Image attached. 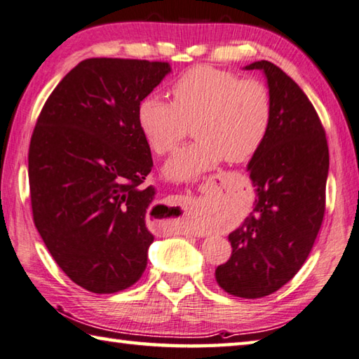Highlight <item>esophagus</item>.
I'll return each mask as SVG.
<instances>
[{
    "mask_svg": "<svg viewBox=\"0 0 359 359\" xmlns=\"http://www.w3.org/2000/svg\"><path fill=\"white\" fill-rule=\"evenodd\" d=\"M174 198V201H175V205H179V207H182L184 208V210L187 212L188 208H190V204H191V199H188V198H184V196H177V194H175V196H172Z\"/></svg>",
    "mask_w": 359,
    "mask_h": 359,
    "instance_id": "1",
    "label": "esophagus"
}]
</instances>
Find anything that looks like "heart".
I'll list each match as a JSON object with an SVG mask.
<instances>
[{
	"label": "heart",
	"mask_w": 359,
	"mask_h": 359,
	"mask_svg": "<svg viewBox=\"0 0 359 359\" xmlns=\"http://www.w3.org/2000/svg\"><path fill=\"white\" fill-rule=\"evenodd\" d=\"M171 94L172 103L151 94L136 109L142 138L157 155L174 151L193 126L198 140L180 149L163 169L169 180L193 182L224 158L250 160L269 135L271 97L257 80L198 66L174 81Z\"/></svg>",
	"instance_id": "1"
}]
</instances>
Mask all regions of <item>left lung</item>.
<instances>
[{"instance_id":"8db88e82","label":"left lung","mask_w":359,"mask_h":359,"mask_svg":"<svg viewBox=\"0 0 359 359\" xmlns=\"http://www.w3.org/2000/svg\"><path fill=\"white\" fill-rule=\"evenodd\" d=\"M262 70L271 97V123L246 171L256 190L252 210L229 233L232 254L215 270L221 289L262 298L297 275L314 245L325 213L330 154L322 122L298 84L270 61Z\"/></svg>"}]
</instances>
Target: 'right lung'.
I'll use <instances>...</instances> for the list:
<instances>
[{"instance_id":"add662e5","label":"right lung","mask_w":359,"mask_h":359,"mask_svg":"<svg viewBox=\"0 0 359 359\" xmlns=\"http://www.w3.org/2000/svg\"><path fill=\"white\" fill-rule=\"evenodd\" d=\"M171 66L90 57L48 97L32 132V218L61 270L80 287L114 293L142 276L154 233L141 187L154 161L136 109Z\"/></svg>"}]
</instances>
